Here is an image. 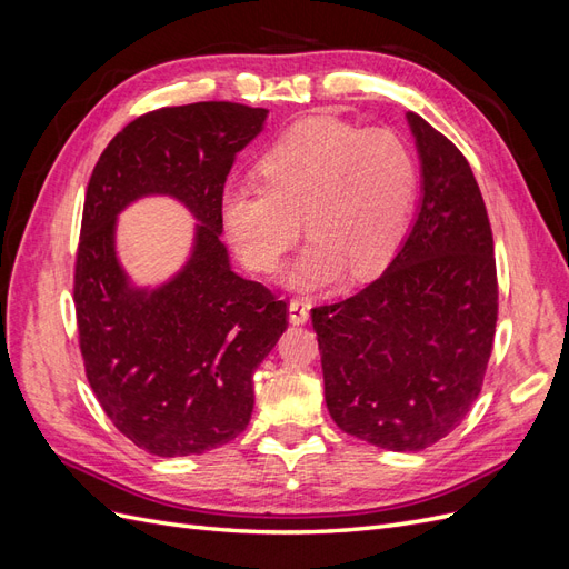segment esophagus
<instances>
[{"instance_id": "esophagus-1", "label": "esophagus", "mask_w": 569, "mask_h": 569, "mask_svg": "<svg viewBox=\"0 0 569 569\" xmlns=\"http://www.w3.org/2000/svg\"><path fill=\"white\" fill-rule=\"evenodd\" d=\"M308 316H311V306L301 299L289 301V322L291 325H303L308 322Z\"/></svg>"}]
</instances>
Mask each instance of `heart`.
I'll list each match as a JSON object with an SVG mask.
<instances>
[{
	"label": "heart",
	"instance_id": "obj_1",
	"mask_svg": "<svg viewBox=\"0 0 569 569\" xmlns=\"http://www.w3.org/2000/svg\"><path fill=\"white\" fill-rule=\"evenodd\" d=\"M261 187H230L222 230L258 274H272L297 244L299 220L311 244L289 272L297 289H320L343 272H382L399 249L418 194V161L403 137L337 118L289 128L256 166Z\"/></svg>",
	"mask_w": 569,
	"mask_h": 569
}]
</instances>
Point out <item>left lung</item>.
<instances>
[{"label": "left lung", "instance_id": "1", "mask_svg": "<svg viewBox=\"0 0 569 569\" xmlns=\"http://www.w3.org/2000/svg\"><path fill=\"white\" fill-rule=\"evenodd\" d=\"M422 197L389 268L313 308L325 403L343 432L387 451L451 435L485 382L498 316L485 199L458 147L408 111Z\"/></svg>", "mask_w": 569, "mask_h": 569}]
</instances>
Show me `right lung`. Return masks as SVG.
I'll list each match as a JSON object with an SVG mask.
<instances>
[{"label": "right lung", "mask_w": 569, "mask_h": 569, "mask_svg": "<svg viewBox=\"0 0 569 569\" xmlns=\"http://www.w3.org/2000/svg\"><path fill=\"white\" fill-rule=\"evenodd\" d=\"M268 109L199 101L134 118L92 170L76 258V316L88 382L120 435L161 458L199 456L242 435L253 372L287 330V303L230 268L220 199L234 157ZM170 196L198 218L188 263L137 288L114 253L117 213Z\"/></svg>", "instance_id": "obj_1"}]
</instances>
